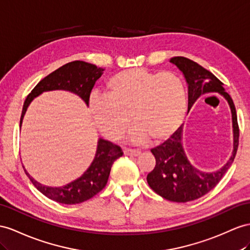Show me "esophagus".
Returning a JSON list of instances; mask_svg holds the SVG:
<instances>
[{
  "label": "esophagus",
  "instance_id": "1",
  "mask_svg": "<svg viewBox=\"0 0 250 250\" xmlns=\"http://www.w3.org/2000/svg\"><path fill=\"white\" fill-rule=\"evenodd\" d=\"M125 155H129V156H139L140 155V152L139 150H134V149H125L124 151Z\"/></svg>",
  "mask_w": 250,
  "mask_h": 250
}]
</instances>
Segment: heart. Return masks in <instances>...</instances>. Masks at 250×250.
I'll return each mask as SVG.
<instances>
[{
	"mask_svg": "<svg viewBox=\"0 0 250 250\" xmlns=\"http://www.w3.org/2000/svg\"><path fill=\"white\" fill-rule=\"evenodd\" d=\"M107 97L94 96L89 110L105 137L118 140L130 124L132 140L145 144L151 137L161 142L173 135L187 112L183 80L171 72L130 68L113 75L105 86Z\"/></svg>",
	"mask_w": 250,
	"mask_h": 250,
	"instance_id": "obj_1",
	"label": "heart"
}]
</instances>
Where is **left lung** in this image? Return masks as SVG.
Segmentation results:
<instances>
[{
    "label": "left lung",
    "instance_id": "obj_1",
    "mask_svg": "<svg viewBox=\"0 0 250 250\" xmlns=\"http://www.w3.org/2000/svg\"><path fill=\"white\" fill-rule=\"evenodd\" d=\"M170 62L181 70L188 84V112L202 95L219 93L228 102L232 118V154L221 169L214 172L198 170L189 162L183 146V125L164 144L151 150L156 165L146 176L149 186L166 200L186 203L212 190L231 166L239 146V125L233 101L212 73L185 57H173Z\"/></svg>",
    "mask_w": 250,
    "mask_h": 250
}]
</instances>
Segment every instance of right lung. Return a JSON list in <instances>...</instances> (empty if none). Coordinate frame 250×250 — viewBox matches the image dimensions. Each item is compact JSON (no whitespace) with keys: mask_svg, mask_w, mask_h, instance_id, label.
<instances>
[{"mask_svg":"<svg viewBox=\"0 0 250 250\" xmlns=\"http://www.w3.org/2000/svg\"><path fill=\"white\" fill-rule=\"evenodd\" d=\"M104 68L97 67L94 64L77 60L66 63L65 65L46 76L34 87L25 100L20 119V127L30 102L44 92L67 91L79 96L88 106L92 88L95 85V82L104 74ZM123 154L120 146L105 139L99 138L97 150L91 166L80 177L62 187L44 186L34 180L26 170L24 169V171L30 182L42 194L57 203L74 205L89 200L105 187L113 163L123 156Z\"/></svg>","mask_w":250,"mask_h":250,"instance_id":"add662e5","label":"right lung"}]
</instances>
